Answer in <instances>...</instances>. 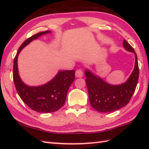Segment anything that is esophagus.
I'll use <instances>...</instances> for the list:
<instances>
[{"label": "esophagus", "instance_id": "1", "mask_svg": "<svg viewBox=\"0 0 149 149\" xmlns=\"http://www.w3.org/2000/svg\"><path fill=\"white\" fill-rule=\"evenodd\" d=\"M83 75V72L82 70L81 69H77L76 71H75V76L76 77H82Z\"/></svg>", "mask_w": 149, "mask_h": 149}]
</instances>
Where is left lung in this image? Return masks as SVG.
I'll return each instance as SVG.
<instances>
[{
    "instance_id": "1",
    "label": "left lung",
    "mask_w": 149,
    "mask_h": 149,
    "mask_svg": "<svg viewBox=\"0 0 149 149\" xmlns=\"http://www.w3.org/2000/svg\"><path fill=\"white\" fill-rule=\"evenodd\" d=\"M123 46L126 50L134 53L136 56L134 71L125 83L118 85H111L88 70H85V82L89 100L92 107L99 112L109 113L125 106L128 104L136 90L139 78L137 55L134 48L125 40L123 41Z\"/></svg>"
}]
</instances>
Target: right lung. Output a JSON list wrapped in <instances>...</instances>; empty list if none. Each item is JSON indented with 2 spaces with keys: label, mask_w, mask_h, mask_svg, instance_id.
<instances>
[{
  "label": "right lung",
  "mask_w": 149,
  "mask_h": 149,
  "mask_svg": "<svg viewBox=\"0 0 149 149\" xmlns=\"http://www.w3.org/2000/svg\"><path fill=\"white\" fill-rule=\"evenodd\" d=\"M49 32V31L39 32L26 39L19 48L13 61V78L17 94L31 109L42 113L55 112L63 106L68 91L75 79V70L59 71L52 80L45 85L30 86L21 81L19 75L17 57L21 51L30 42Z\"/></svg>",
  "instance_id": "right-lung-1"
}]
</instances>
